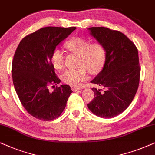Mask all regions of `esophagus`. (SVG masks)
I'll return each mask as SVG.
<instances>
[{"instance_id": "34e87169", "label": "esophagus", "mask_w": 155, "mask_h": 155, "mask_svg": "<svg viewBox=\"0 0 155 155\" xmlns=\"http://www.w3.org/2000/svg\"><path fill=\"white\" fill-rule=\"evenodd\" d=\"M71 88H72V90L74 91H76L81 89L82 88L81 87H78V86H72Z\"/></svg>"}]
</instances>
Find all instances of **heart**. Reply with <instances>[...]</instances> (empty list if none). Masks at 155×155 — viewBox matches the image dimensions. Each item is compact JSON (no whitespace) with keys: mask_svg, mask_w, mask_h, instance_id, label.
I'll return each instance as SVG.
<instances>
[{"mask_svg":"<svg viewBox=\"0 0 155 155\" xmlns=\"http://www.w3.org/2000/svg\"><path fill=\"white\" fill-rule=\"evenodd\" d=\"M65 47L70 52L79 55L78 69H67L61 74L64 83L78 86L88 77V71L91 74H97L101 71L106 62V49L100 42L90 44L86 39L76 37L65 43ZM51 62L54 69L61 70L64 64L63 51L55 49L51 55Z\"/></svg>","mask_w":155,"mask_h":155,"instance_id":"obj_1","label":"heart"}]
</instances>
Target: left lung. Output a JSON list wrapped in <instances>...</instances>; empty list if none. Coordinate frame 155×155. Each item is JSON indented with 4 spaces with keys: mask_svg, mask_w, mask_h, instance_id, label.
Here are the masks:
<instances>
[{
    "mask_svg": "<svg viewBox=\"0 0 155 155\" xmlns=\"http://www.w3.org/2000/svg\"><path fill=\"white\" fill-rule=\"evenodd\" d=\"M91 34L104 45L106 59L103 70L91 83L94 98L88 108L97 116L110 118L123 113L133 101L140 83L138 50L123 32L104 27L89 28Z\"/></svg>",
    "mask_w": 155,
    "mask_h": 155,
    "instance_id": "1",
    "label": "left lung"
}]
</instances>
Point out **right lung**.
Wrapping results in <instances>:
<instances>
[{"label": "right lung", "instance_id": "add662e5", "mask_svg": "<svg viewBox=\"0 0 155 155\" xmlns=\"http://www.w3.org/2000/svg\"><path fill=\"white\" fill-rule=\"evenodd\" d=\"M76 29L42 28L25 37L16 49L11 70L14 87L25 109L40 120L60 116L72 93L69 85L56 86L52 92L48 87L60 82L51 64V54Z\"/></svg>", "mask_w": 155, "mask_h": 155}]
</instances>
